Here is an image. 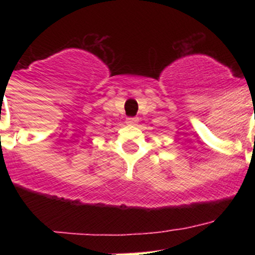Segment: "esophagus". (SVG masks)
I'll return each instance as SVG.
<instances>
[{
	"label": "esophagus",
	"mask_w": 255,
	"mask_h": 255,
	"mask_svg": "<svg viewBox=\"0 0 255 255\" xmlns=\"http://www.w3.org/2000/svg\"><path fill=\"white\" fill-rule=\"evenodd\" d=\"M138 117H127V120H126V123L129 126H135L138 123Z\"/></svg>",
	"instance_id": "obj_1"
}]
</instances>
